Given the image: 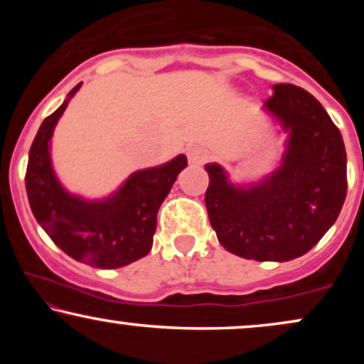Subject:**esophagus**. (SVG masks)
Here are the masks:
<instances>
[{"mask_svg": "<svg viewBox=\"0 0 364 364\" xmlns=\"http://www.w3.org/2000/svg\"><path fill=\"white\" fill-rule=\"evenodd\" d=\"M190 159H191V161H195V162H202L203 156H200V154H191Z\"/></svg>", "mask_w": 364, "mask_h": 364, "instance_id": "34e87169", "label": "esophagus"}]
</instances>
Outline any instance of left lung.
I'll list each match as a JSON object with an SVG mask.
<instances>
[{"label":"left lung","mask_w":364,"mask_h":364,"mask_svg":"<svg viewBox=\"0 0 364 364\" xmlns=\"http://www.w3.org/2000/svg\"><path fill=\"white\" fill-rule=\"evenodd\" d=\"M263 107L287 132L272 174L236 186L219 164H207L205 205L228 252L257 262L301 257L332 228L348 193V159L339 128L301 87L277 83Z\"/></svg>","instance_id":"8db88e82"}]
</instances>
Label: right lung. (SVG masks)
Instances as JSON below:
<instances>
[{
	"mask_svg": "<svg viewBox=\"0 0 364 364\" xmlns=\"http://www.w3.org/2000/svg\"><path fill=\"white\" fill-rule=\"evenodd\" d=\"M82 83L41 124L28 152L25 188L32 214L48 236L73 260L97 269H119L152 248L157 210L186 168V157L133 173L114 193L85 200L61 186L51 164V136L58 119Z\"/></svg>",
	"mask_w": 364,
	"mask_h": 364,
	"instance_id": "right-lung-1",
	"label": "right lung"
}]
</instances>
